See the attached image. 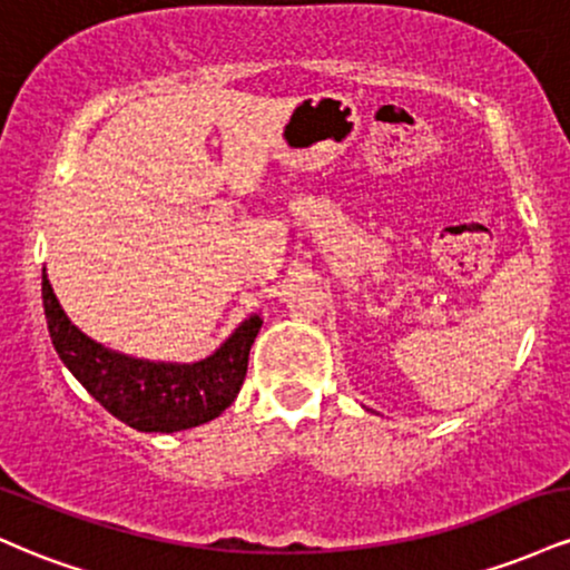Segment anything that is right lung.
Listing matches in <instances>:
<instances>
[{
	"mask_svg": "<svg viewBox=\"0 0 570 570\" xmlns=\"http://www.w3.org/2000/svg\"><path fill=\"white\" fill-rule=\"evenodd\" d=\"M42 305L53 348L90 396L117 421L149 434H174L214 421L244 385L248 351L263 318H244L212 356L200 362H149L112 351L77 330L58 303L42 267Z\"/></svg>",
	"mask_w": 570,
	"mask_h": 570,
	"instance_id": "right-lung-1",
	"label": "right lung"
}]
</instances>
